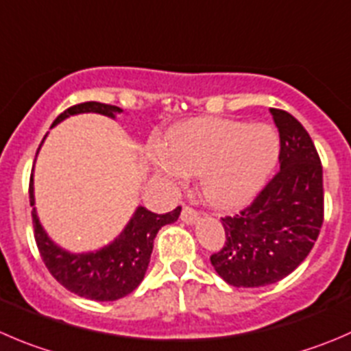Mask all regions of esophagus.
<instances>
[{
  "instance_id": "esophagus-1",
  "label": "esophagus",
  "mask_w": 351,
  "mask_h": 351,
  "mask_svg": "<svg viewBox=\"0 0 351 351\" xmlns=\"http://www.w3.org/2000/svg\"><path fill=\"white\" fill-rule=\"evenodd\" d=\"M182 221L186 224L197 223V221H199V213H197V210H193L192 207H183Z\"/></svg>"
}]
</instances>
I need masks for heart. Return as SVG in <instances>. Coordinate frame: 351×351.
<instances>
[{
	"mask_svg": "<svg viewBox=\"0 0 351 351\" xmlns=\"http://www.w3.org/2000/svg\"><path fill=\"white\" fill-rule=\"evenodd\" d=\"M280 156V137L266 123L245 125L195 118L169 134L152 156L161 176L183 182L200 176L204 200L216 209H238L264 186Z\"/></svg>",
	"mask_w": 351,
	"mask_h": 351,
	"instance_id": "obj_1",
	"label": "heart"
}]
</instances>
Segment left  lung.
<instances>
[{
    "mask_svg": "<svg viewBox=\"0 0 351 351\" xmlns=\"http://www.w3.org/2000/svg\"><path fill=\"white\" fill-rule=\"evenodd\" d=\"M280 130V173L237 216L223 217L226 241L210 264L228 285L267 287L293 273L324 219L322 166L311 135L290 113L271 108Z\"/></svg>",
    "mask_w": 351,
    "mask_h": 351,
    "instance_id": "8db88e82",
    "label": "left lung"
}]
</instances>
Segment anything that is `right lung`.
<instances>
[{"mask_svg":"<svg viewBox=\"0 0 351 351\" xmlns=\"http://www.w3.org/2000/svg\"><path fill=\"white\" fill-rule=\"evenodd\" d=\"M82 113L104 114L114 120L117 114L123 113V110L118 106H110V104L94 103V101L82 103L63 111L53 121L51 128L66 118ZM39 149H37V154H39ZM29 199L32 206L34 237H36L40 257L49 273L68 291L97 302H113L127 297L142 283L147 273L156 234L165 224L175 223L182 213V207H176L171 213L156 214L138 206L132 214L130 221L125 224L121 233L113 241L97 250L73 254L54 243L40 224L37 209L34 207L36 206L34 175L30 176Z\"/></svg>","mask_w":351,"mask_h":351,"instance_id":"obj_1","label":"right lung"}]
</instances>
